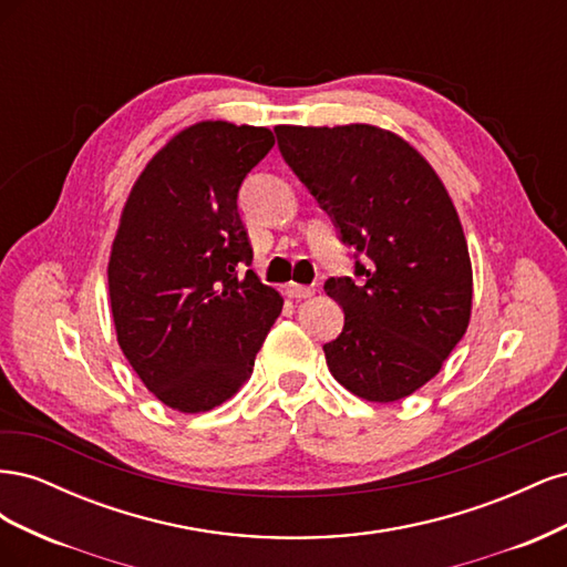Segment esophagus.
Wrapping results in <instances>:
<instances>
[{"label": "esophagus", "instance_id": "obj_1", "mask_svg": "<svg viewBox=\"0 0 567 567\" xmlns=\"http://www.w3.org/2000/svg\"><path fill=\"white\" fill-rule=\"evenodd\" d=\"M286 296L288 298H312L315 296V286H300V284H286Z\"/></svg>", "mask_w": 567, "mask_h": 567}]
</instances>
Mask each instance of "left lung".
Segmentation results:
<instances>
[{
	"label": "left lung",
	"instance_id": "1",
	"mask_svg": "<svg viewBox=\"0 0 567 567\" xmlns=\"http://www.w3.org/2000/svg\"><path fill=\"white\" fill-rule=\"evenodd\" d=\"M281 156L340 229L367 255L350 277L323 284L346 312L326 342L333 379L369 402L409 398L440 373L471 321L473 267L442 179L390 130L277 125Z\"/></svg>",
	"mask_w": 567,
	"mask_h": 567
}]
</instances>
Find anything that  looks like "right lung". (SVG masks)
Masks as SVG:
<instances>
[{"label":"right lung","mask_w":567,"mask_h":567,"mask_svg":"<svg viewBox=\"0 0 567 567\" xmlns=\"http://www.w3.org/2000/svg\"><path fill=\"white\" fill-rule=\"evenodd\" d=\"M267 127L203 120L177 132L125 200L109 257L117 346L169 409L200 414L244 388L284 307L252 269L238 188Z\"/></svg>","instance_id":"1"}]
</instances>
